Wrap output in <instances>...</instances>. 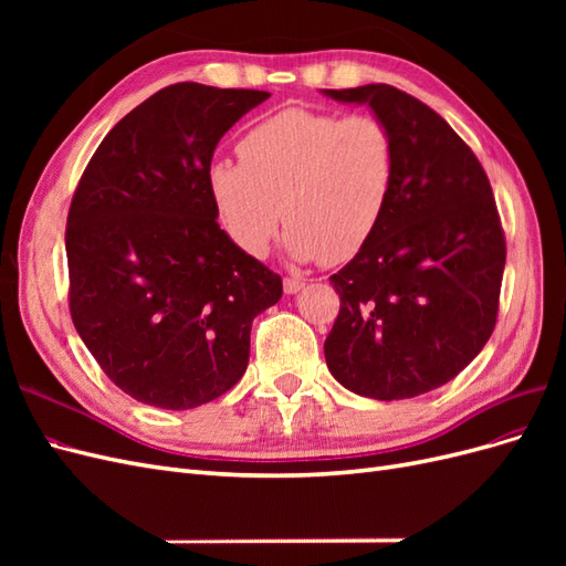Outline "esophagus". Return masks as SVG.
Returning <instances> with one entry per match:
<instances>
[{
  "mask_svg": "<svg viewBox=\"0 0 566 566\" xmlns=\"http://www.w3.org/2000/svg\"><path fill=\"white\" fill-rule=\"evenodd\" d=\"M302 287H304V281H302V279H285V281H283V290H285L287 295L300 293Z\"/></svg>",
  "mask_w": 566,
  "mask_h": 566,
  "instance_id": "34e87169",
  "label": "esophagus"
}]
</instances>
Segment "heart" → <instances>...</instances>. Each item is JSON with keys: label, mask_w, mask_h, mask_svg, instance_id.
I'll return each instance as SVG.
<instances>
[{"label": "heart", "mask_w": 566, "mask_h": 566, "mask_svg": "<svg viewBox=\"0 0 566 566\" xmlns=\"http://www.w3.org/2000/svg\"><path fill=\"white\" fill-rule=\"evenodd\" d=\"M238 160L208 169L221 224L250 256H264L285 219L300 262L342 264L378 229L391 198L397 150L373 115L285 108L243 134Z\"/></svg>", "instance_id": "heart-1"}]
</instances>
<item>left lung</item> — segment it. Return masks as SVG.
Segmentation results:
<instances>
[{
    "label": "left lung",
    "mask_w": 566,
    "mask_h": 566,
    "mask_svg": "<svg viewBox=\"0 0 566 566\" xmlns=\"http://www.w3.org/2000/svg\"><path fill=\"white\" fill-rule=\"evenodd\" d=\"M366 104L397 150L382 221L331 276L339 314L325 364L354 394L413 399L453 380L499 316L505 233L484 167L451 125L389 84L323 90Z\"/></svg>",
    "instance_id": "1"
}]
</instances>
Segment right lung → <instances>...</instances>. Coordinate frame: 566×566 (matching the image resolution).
<instances>
[{
  "mask_svg": "<svg viewBox=\"0 0 566 566\" xmlns=\"http://www.w3.org/2000/svg\"><path fill=\"white\" fill-rule=\"evenodd\" d=\"M269 92L169 84L106 134L75 188L65 252L71 316L132 399L188 410L243 378L279 273L217 224L214 148Z\"/></svg>",
  "mask_w": 566,
  "mask_h": 566,
  "instance_id": "add662e5",
  "label": "right lung"
}]
</instances>
